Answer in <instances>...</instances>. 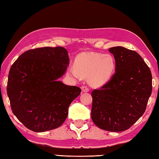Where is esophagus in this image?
Listing matches in <instances>:
<instances>
[{
	"instance_id": "esophagus-1",
	"label": "esophagus",
	"mask_w": 159,
	"mask_h": 159,
	"mask_svg": "<svg viewBox=\"0 0 159 159\" xmlns=\"http://www.w3.org/2000/svg\"><path fill=\"white\" fill-rule=\"evenodd\" d=\"M81 90H82L83 92H84V93H87L90 90L89 88H88L87 86H85V85L81 86Z\"/></svg>"
}]
</instances>
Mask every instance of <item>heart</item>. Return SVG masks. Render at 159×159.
<instances>
[{
	"mask_svg": "<svg viewBox=\"0 0 159 159\" xmlns=\"http://www.w3.org/2000/svg\"><path fill=\"white\" fill-rule=\"evenodd\" d=\"M75 68L70 72L76 78L89 76L93 85L105 84L111 79L116 69V61L111 55L97 52H85L78 55L74 61Z\"/></svg>",
	"mask_w": 159,
	"mask_h": 159,
	"instance_id": "heart-1",
	"label": "heart"
}]
</instances>
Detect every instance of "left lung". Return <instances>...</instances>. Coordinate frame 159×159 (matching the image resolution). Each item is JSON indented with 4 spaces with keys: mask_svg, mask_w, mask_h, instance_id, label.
<instances>
[{
    "mask_svg": "<svg viewBox=\"0 0 159 159\" xmlns=\"http://www.w3.org/2000/svg\"><path fill=\"white\" fill-rule=\"evenodd\" d=\"M116 61L115 74L92 92L91 118L102 130H128L147 108L152 90V72L135 51L121 46L109 48Z\"/></svg>",
    "mask_w": 159,
    "mask_h": 159,
    "instance_id": "8db88e82",
    "label": "left lung"
}]
</instances>
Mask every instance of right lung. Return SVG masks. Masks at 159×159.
Instances as JSON below:
<instances>
[{
    "instance_id": "obj_1",
    "label": "right lung",
    "mask_w": 159,
    "mask_h": 159,
    "mask_svg": "<svg viewBox=\"0 0 159 159\" xmlns=\"http://www.w3.org/2000/svg\"><path fill=\"white\" fill-rule=\"evenodd\" d=\"M69 64L63 47L26 51L10 67L7 85L12 113L32 131L41 133L60 127L70 104L81 89L58 80Z\"/></svg>"
}]
</instances>
